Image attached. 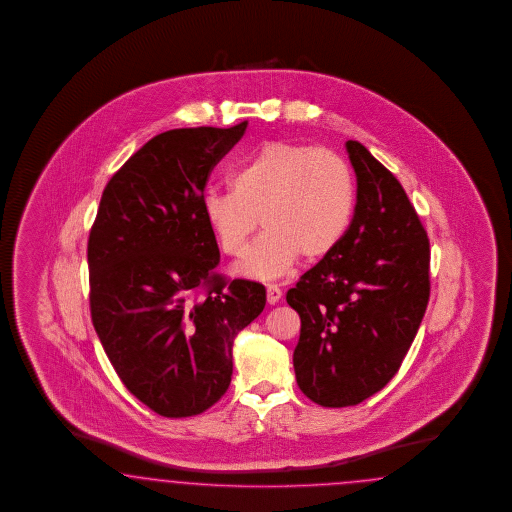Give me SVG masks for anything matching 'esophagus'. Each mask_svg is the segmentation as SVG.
Returning <instances> with one entry per match:
<instances>
[{
	"label": "esophagus",
	"mask_w": 512,
	"mask_h": 512,
	"mask_svg": "<svg viewBox=\"0 0 512 512\" xmlns=\"http://www.w3.org/2000/svg\"><path fill=\"white\" fill-rule=\"evenodd\" d=\"M279 300H281V289L278 285H268L266 287V302L270 306H274V304H278Z\"/></svg>",
	"instance_id": "obj_1"
}]
</instances>
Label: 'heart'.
<instances>
[{
    "mask_svg": "<svg viewBox=\"0 0 512 512\" xmlns=\"http://www.w3.org/2000/svg\"><path fill=\"white\" fill-rule=\"evenodd\" d=\"M233 191L210 187L202 216L217 246L238 257L259 225L264 231L234 266L238 276L278 279L296 263L319 261L347 233L355 208L349 163L328 148L266 142L231 174Z\"/></svg>",
    "mask_w": 512,
    "mask_h": 512,
    "instance_id": "heart-1",
    "label": "heart"
}]
</instances>
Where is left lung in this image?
<instances>
[{
    "label": "left lung",
    "instance_id": "8db88e82",
    "mask_svg": "<svg viewBox=\"0 0 512 512\" xmlns=\"http://www.w3.org/2000/svg\"><path fill=\"white\" fill-rule=\"evenodd\" d=\"M355 216L340 244L287 291L300 315L296 383L311 402L347 407L402 366L430 298V242L396 176L357 140Z\"/></svg>",
    "mask_w": 512,
    "mask_h": 512
}]
</instances>
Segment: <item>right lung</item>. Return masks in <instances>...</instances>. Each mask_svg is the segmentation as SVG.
<instances>
[{"label": "right lung", "mask_w": 512, "mask_h": 512, "mask_svg": "<svg viewBox=\"0 0 512 512\" xmlns=\"http://www.w3.org/2000/svg\"><path fill=\"white\" fill-rule=\"evenodd\" d=\"M246 127L155 135L110 178L90 231L93 328L127 390L161 417L199 415L227 392L234 338L266 304L261 283L214 272L202 216L208 174Z\"/></svg>", "instance_id": "add662e5"}]
</instances>
